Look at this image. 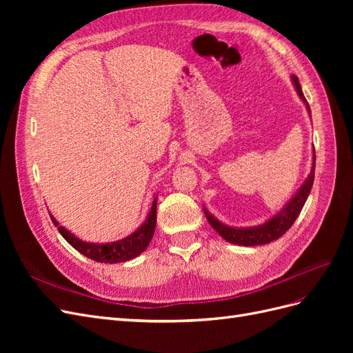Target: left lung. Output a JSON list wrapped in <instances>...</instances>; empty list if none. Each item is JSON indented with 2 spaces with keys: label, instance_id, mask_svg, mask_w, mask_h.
I'll list each match as a JSON object with an SVG mask.
<instances>
[{
  "label": "left lung",
  "instance_id": "obj_1",
  "mask_svg": "<svg viewBox=\"0 0 353 353\" xmlns=\"http://www.w3.org/2000/svg\"><path fill=\"white\" fill-rule=\"evenodd\" d=\"M293 83H294L297 94L301 95V99L306 103L309 114H311V109H309V104L302 92L301 83H299V79H297V77H294V74H293ZM314 174H315V153H314L312 170H311V174H309L307 179L303 183V185L301 187V190L297 191L296 196L287 203L285 208L280 213H276L274 218H271L268 222L262 223V225H259V227L232 228L228 225H223V223L219 222L216 218H213L206 209H205V215L212 225V228L215 230L219 236L223 240H227L228 243L239 244V245L268 244L276 239H280L283 234H285V231L294 223L296 218L299 216V213H301V210L305 205L309 193H311V188L314 184Z\"/></svg>",
  "mask_w": 353,
  "mask_h": 353
}]
</instances>
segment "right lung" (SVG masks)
I'll return each mask as SVG.
<instances>
[{
  "label": "right lung",
  "instance_id": "add662e5",
  "mask_svg": "<svg viewBox=\"0 0 353 353\" xmlns=\"http://www.w3.org/2000/svg\"><path fill=\"white\" fill-rule=\"evenodd\" d=\"M156 205H157V199H154L152 210L148 213V216L143 225L138 228L135 232H132L131 236H128L126 239H122L119 241H114L110 244H92V243H85L79 239H77L70 234L66 228H63L59 225V222L52 218L51 221L54 225L57 227L59 232L63 236L72 248L77 249L79 253H82L87 258L95 261V262H101V263H117V262H125L137 258L138 254L143 253L148 243L152 241V237L154 234L156 228Z\"/></svg>",
  "mask_w": 353,
  "mask_h": 353
}]
</instances>
